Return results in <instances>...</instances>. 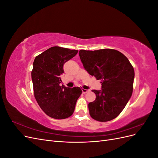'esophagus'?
<instances>
[{"mask_svg": "<svg viewBox=\"0 0 158 158\" xmlns=\"http://www.w3.org/2000/svg\"><path fill=\"white\" fill-rule=\"evenodd\" d=\"M82 93L83 94H86L87 92H88L89 89H82Z\"/></svg>", "mask_w": 158, "mask_h": 158, "instance_id": "34e87169", "label": "esophagus"}]
</instances>
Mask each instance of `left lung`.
I'll use <instances>...</instances> for the list:
<instances>
[{"label": "left lung", "instance_id": "8db88e82", "mask_svg": "<svg viewBox=\"0 0 158 158\" xmlns=\"http://www.w3.org/2000/svg\"><path fill=\"white\" fill-rule=\"evenodd\" d=\"M85 70L102 80V89H93L96 99L88 104L90 116L100 122L116 118L125 107L132 94L135 70L121 52L111 49L80 50Z\"/></svg>", "mask_w": 158, "mask_h": 158}]
</instances>
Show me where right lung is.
<instances>
[{
	"mask_svg": "<svg viewBox=\"0 0 158 158\" xmlns=\"http://www.w3.org/2000/svg\"><path fill=\"white\" fill-rule=\"evenodd\" d=\"M78 53L60 47H52L37 56L33 61L31 80L34 96L47 115L63 119L73 114L82 91L79 87L60 86L63 64Z\"/></svg>",
	"mask_w": 158,
	"mask_h": 158,
	"instance_id": "right-lung-1",
	"label": "right lung"
}]
</instances>
